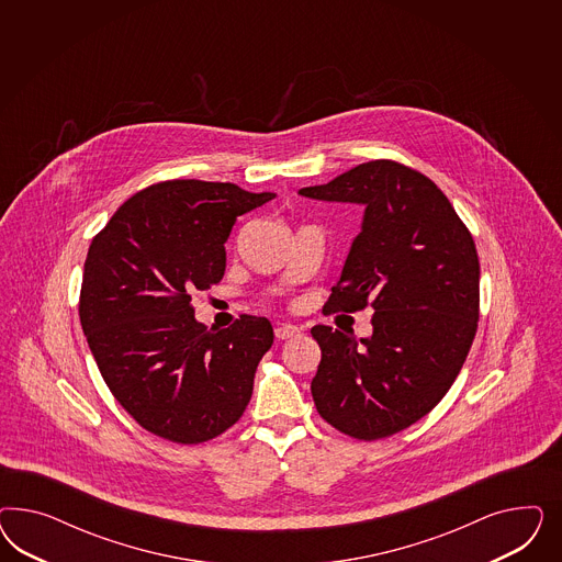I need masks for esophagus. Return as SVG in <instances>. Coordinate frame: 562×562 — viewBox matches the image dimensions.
Here are the masks:
<instances>
[{
	"mask_svg": "<svg viewBox=\"0 0 562 562\" xmlns=\"http://www.w3.org/2000/svg\"><path fill=\"white\" fill-rule=\"evenodd\" d=\"M273 334H276L278 340H290V338H296L301 334V327L292 324H276Z\"/></svg>",
	"mask_w": 562,
	"mask_h": 562,
	"instance_id": "esophagus-1",
	"label": "esophagus"
}]
</instances>
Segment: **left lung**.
<instances>
[{
    "mask_svg": "<svg viewBox=\"0 0 562 562\" xmlns=\"http://www.w3.org/2000/svg\"><path fill=\"white\" fill-rule=\"evenodd\" d=\"M299 193L364 205L327 311L374 308L371 338L311 329L322 348L313 402L344 435L390 437L441 402L470 352L480 311L474 238L441 189L393 160L362 162Z\"/></svg>",
    "mask_w": 562,
    "mask_h": 562,
    "instance_id": "1",
    "label": "left lung"
}]
</instances>
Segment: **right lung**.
Instances as JSON below:
<instances>
[{
    "label": "right lung",
    "mask_w": 562,
    "mask_h": 562,
    "mask_svg": "<svg viewBox=\"0 0 562 562\" xmlns=\"http://www.w3.org/2000/svg\"><path fill=\"white\" fill-rule=\"evenodd\" d=\"M273 198L235 183L162 181L132 195L92 238L80 324L106 387L156 437L210 441L251 400L272 324L240 315L207 329L191 292L221 282L233 224Z\"/></svg>",
    "instance_id": "1"
}]
</instances>
